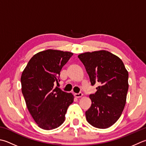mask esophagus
Instances as JSON below:
<instances>
[{
  "instance_id": "obj_1",
  "label": "esophagus",
  "mask_w": 146,
  "mask_h": 146,
  "mask_svg": "<svg viewBox=\"0 0 146 146\" xmlns=\"http://www.w3.org/2000/svg\"><path fill=\"white\" fill-rule=\"evenodd\" d=\"M74 96L76 98H82L83 96V94L82 93H78V94H74Z\"/></svg>"
}]
</instances>
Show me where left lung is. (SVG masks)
<instances>
[{
  "instance_id": "8db88e82",
  "label": "left lung",
  "mask_w": 146,
  "mask_h": 146,
  "mask_svg": "<svg viewBox=\"0 0 146 146\" xmlns=\"http://www.w3.org/2000/svg\"><path fill=\"white\" fill-rule=\"evenodd\" d=\"M91 85H99L90 94V108L85 112L87 121L93 127L107 128L119 118L126 104L128 73L118 56L102 50L80 54Z\"/></svg>"
}]
</instances>
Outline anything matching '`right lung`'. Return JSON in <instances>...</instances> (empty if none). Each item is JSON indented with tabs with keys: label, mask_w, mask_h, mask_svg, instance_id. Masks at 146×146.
I'll return each instance as SVG.
<instances>
[{
	"label": "right lung",
	"mask_w": 146,
	"mask_h": 146,
	"mask_svg": "<svg viewBox=\"0 0 146 146\" xmlns=\"http://www.w3.org/2000/svg\"><path fill=\"white\" fill-rule=\"evenodd\" d=\"M73 54L53 49L42 51L30 59L22 73L21 91L26 104L44 130H52L63 123L68 108L73 102L72 94L54 87L59 82L62 68Z\"/></svg>",
	"instance_id": "right-lung-1"
}]
</instances>
